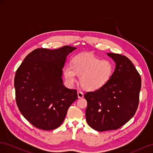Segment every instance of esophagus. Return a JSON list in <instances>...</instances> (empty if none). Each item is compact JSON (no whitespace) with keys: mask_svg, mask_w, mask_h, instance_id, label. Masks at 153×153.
<instances>
[{"mask_svg":"<svg viewBox=\"0 0 153 153\" xmlns=\"http://www.w3.org/2000/svg\"><path fill=\"white\" fill-rule=\"evenodd\" d=\"M77 96H78V98H82L83 97V93L82 92V91H77Z\"/></svg>","mask_w":153,"mask_h":153,"instance_id":"1","label":"esophagus"}]
</instances>
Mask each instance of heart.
<instances>
[{
	"label": "heart",
	"instance_id": "1",
	"mask_svg": "<svg viewBox=\"0 0 153 153\" xmlns=\"http://www.w3.org/2000/svg\"><path fill=\"white\" fill-rule=\"evenodd\" d=\"M113 63L109 60L101 59L93 54L83 53L75 56L72 65H66L63 68L65 80L70 85L80 76V84L83 88L94 91L101 88L110 79L113 72Z\"/></svg>",
	"mask_w": 153,
	"mask_h": 153
}]
</instances>
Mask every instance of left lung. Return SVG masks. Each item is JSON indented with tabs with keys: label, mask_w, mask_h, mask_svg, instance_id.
Segmentation results:
<instances>
[{
	"label": "left lung",
	"mask_w": 153,
	"mask_h": 153,
	"mask_svg": "<svg viewBox=\"0 0 153 153\" xmlns=\"http://www.w3.org/2000/svg\"><path fill=\"white\" fill-rule=\"evenodd\" d=\"M107 55L116 64L110 79L84 95L86 122L98 131L115 130L128 123L137 110L141 89V77L131 61L119 54Z\"/></svg>",
	"instance_id": "1"
}]
</instances>
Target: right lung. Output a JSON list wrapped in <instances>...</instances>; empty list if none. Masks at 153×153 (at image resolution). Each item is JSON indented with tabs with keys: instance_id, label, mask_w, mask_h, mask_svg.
<instances>
[{
	"instance_id": "right-lung-1",
	"label": "right lung",
	"mask_w": 153,
	"mask_h": 153,
	"mask_svg": "<svg viewBox=\"0 0 153 153\" xmlns=\"http://www.w3.org/2000/svg\"><path fill=\"white\" fill-rule=\"evenodd\" d=\"M76 47L50 50L39 48L26 56L16 72V104L34 127L52 130L63 123L68 108L77 99V90L63 83V68L67 56Z\"/></svg>"
}]
</instances>
